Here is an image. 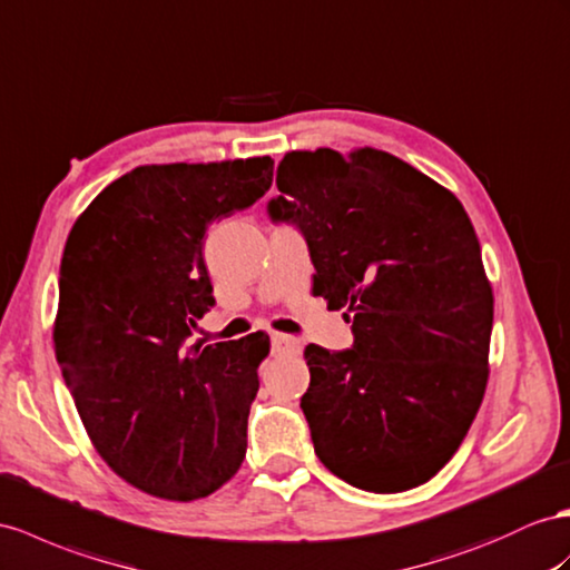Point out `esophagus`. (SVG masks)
I'll return each instance as SVG.
<instances>
[{
	"label": "esophagus",
	"instance_id": "esophagus-1",
	"mask_svg": "<svg viewBox=\"0 0 570 570\" xmlns=\"http://www.w3.org/2000/svg\"><path fill=\"white\" fill-rule=\"evenodd\" d=\"M272 352L274 354H298L301 352V340L291 337V334L274 332L272 334Z\"/></svg>",
	"mask_w": 570,
	"mask_h": 570
}]
</instances>
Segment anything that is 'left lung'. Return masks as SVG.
Listing matches in <instances>:
<instances>
[{"label":"left lung","instance_id":"1","mask_svg":"<svg viewBox=\"0 0 570 570\" xmlns=\"http://www.w3.org/2000/svg\"><path fill=\"white\" fill-rule=\"evenodd\" d=\"M274 224L296 226L315 294L346 308L354 344L305 346L301 410L315 455L363 491L426 484L455 455L489 377L493 296L458 197L402 158L291 151Z\"/></svg>","mask_w":570,"mask_h":570}]
</instances>
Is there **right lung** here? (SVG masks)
Returning a JSON list of instances; mask_svg holds the SVG:
<instances>
[{"label":"right lung","mask_w":570,"mask_h":570,"mask_svg":"<svg viewBox=\"0 0 570 570\" xmlns=\"http://www.w3.org/2000/svg\"><path fill=\"white\" fill-rule=\"evenodd\" d=\"M269 156L139 166L71 228L55 354L96 450L115 474L168 501L238 472L269 340L193 344L214 308L202 238L272 185Z\"/></svg>","instance_id":"obj_1"}]
</instances>
